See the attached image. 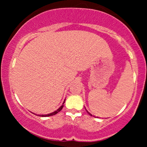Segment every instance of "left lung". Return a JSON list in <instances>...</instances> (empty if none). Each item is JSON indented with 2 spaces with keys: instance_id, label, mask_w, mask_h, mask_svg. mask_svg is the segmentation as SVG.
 I'll use <instances>...</instances> for the list:
<instances>
[{
  "instance_id": "1",
  "label": "left lung",
  "mask_w": 147,
  "mask_h": 147,
  "mask_svg": "<svg viewBox=\"0 0 147 147\" xmlns=\"http://www.w3.org/2000/svg\"><path fill=\"white\" fill-rule=\"evenodd\" d=\"M86 111H87V110H86ZM87 112H88V114H90V116H92V114H90V112H88V111H87ZM94 117H95V116H94Z\"/></svg>"
}]
</instances>
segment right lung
<instances>
[{"label": "right lung", "instance_id": "1", "mask_svg": "<svg viewBox=\"0 0 147 147\" xmlns=\"http://www.w3.org/2000/svg\"><path fill=\"white\" fill-rule=\"evenodd\" d=\"M65 100H64V102H63V105L60 106V107H59V108H58V109H57V110H55V111H54L53 112H51V113H50V114H42V115H39V116H41V117H47V116H53V115H55V114H57L58 112L61 111V110H62V108H63V104L65 103Z\"/></svg>", "mask_w": 147, "mask_h": 147}]
</instances>
